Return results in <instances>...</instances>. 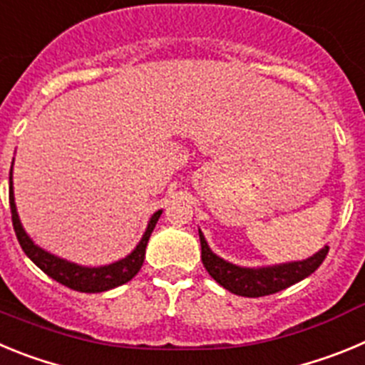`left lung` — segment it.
I'll use <instances>...</instances> for the list:
<instances>
[{
  "label": "left lung",
  "instance_id": "1",
  "mask_svg": "<svg viewBox=\"0 0 365 365\" xmlns=\"http://www.w3.org/2000/svg\"><path fill=\"white\" fill-rule=\"evenodd\" d=\"M199 240H201L202 265L208 270V274L227 291L237 296H245V298H259V296L274 294V292H279L287 287L302 282L303 278L311 276L324 263L329 252V247L325 245L322 250H318L314 256L307 257V259L248 269V267L234 265V263H228L222 257L215 256L206 243L201 230H199Z\"/></svg>",
  "mask_w": 365,
  "mask_h": 365
}]
</instances>
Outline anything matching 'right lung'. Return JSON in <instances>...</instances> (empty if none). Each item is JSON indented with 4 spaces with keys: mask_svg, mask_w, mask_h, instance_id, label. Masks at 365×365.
<instances>
[{
    "mask_svg": "<svg viewBox=\"0 0 365 365\" xmlns=\"http://www.w3.org/2000/svg\"><path fill=\"white\" fill-rule=\"evenodd\" d=\"M9 202H11L12 225H14L16 237H18L19 245H21L24 252L29 256V259L36 267H40L47 276L56 279L58 283H62V285L69 287V289L78 292H104L109 291V289H115L118 285H124L131 278H135V274L140 270V267L144 263L148 240H150L151 232H153L155 225H157L160 214H163V210H157L151 215L143 240L138 241V245L135 247V250L131 254H128L122 259L115 261L111 265L82 267L47 252V250L38 247V245H34V241L29 237V234L21 227L18 210H16L14 190H12V168L11 175H9Z\"/></svg>",
    "mask_w": 365,
    "mask_h": 365,
    "instance_id": "right-lung-1",
    "label": "right lung"
}]
</instances>
